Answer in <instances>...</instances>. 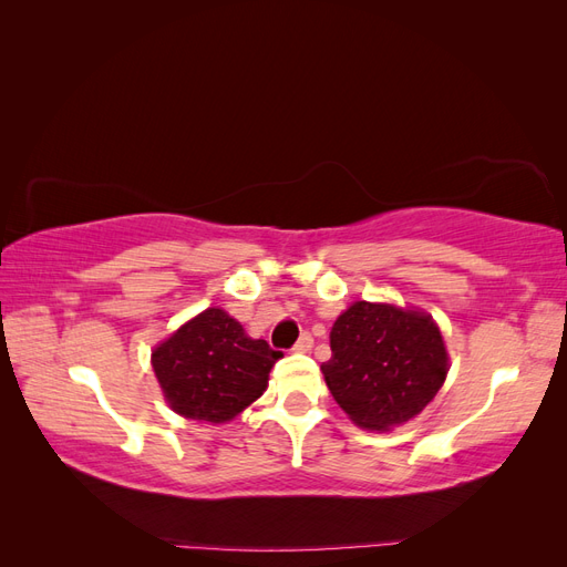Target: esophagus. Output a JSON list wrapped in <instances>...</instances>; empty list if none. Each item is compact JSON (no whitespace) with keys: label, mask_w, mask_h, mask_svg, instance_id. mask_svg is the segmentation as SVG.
<instances>
[{"label":"esophagus","mask_w":567,"mask_h":567,"mask_svg":"<svg viewBox=\"0 0 567 567\" xmlns=\"http://www.w3.org/2000/svg\"><path fill=\"white\" fill-rule=\"evenodd\" d=\"M312 346H315V338H312V333H300V338H298V342H296V352H310L312 350Z\"/></svg>","instance_id":"1"}]
</instances>
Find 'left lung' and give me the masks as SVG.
Listing matches in <instances>:
<instances>
[{
    "instance_id": "1",
    "label": "left lung",
    "mask_w": 567,
    "mask_h": 567,
    "mask_svg": "<svg viewBox=\"0 0 567 567\" xmlns=\"http://www.w3.org/2000/svg\"><path fill=\"white\" fill-rule=\"evenodd\" d=\"M331 359L321 364L340 409L367 431L414 419L442 388L450 357L433 317L359 300L331 329Z\"/></svg>"
}]
</instances>
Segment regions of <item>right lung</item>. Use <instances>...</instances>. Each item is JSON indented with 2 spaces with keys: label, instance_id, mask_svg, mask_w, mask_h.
I'll return each instance as SVG.
<instances>
[{
  "label": "right lung",
  "instance_id": "add662e5",
  "mask_svg": "<svg viewBox=\"0 0 567 567\" xmlns=\"http://www.w3.org/2000/svg\"><path fill=\"white\" fill-rule=\"evenodd\" d=\"M281 352L252 340L219 307L186 321L153 350L151 364L165 400L194 421L225 423L267 390L269 371Z\"/></svg>",
  "mask_w": 567,
  "mask_h": 567
}]
</instances>
